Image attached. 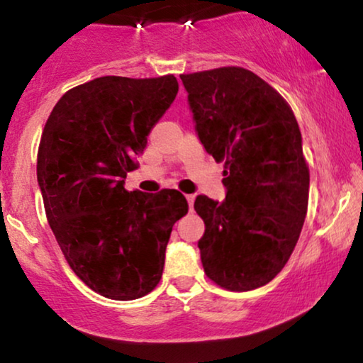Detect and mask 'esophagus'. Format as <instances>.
<instances>
[{"label":"esophagus","mask_w":363,"mask_h":363,"mask_svg":"<svg viewBox=\"0 0 363 363\" xmlns=\"http://www.w3.org/2000/svg\"><path fill=\"white\" fill-rule=\"evenodd\" d=\"M186 201L188 206H190V211L193 210V201H195V195H186Z\"/></svg>","instance_id":"34e87169"}]
</instances>
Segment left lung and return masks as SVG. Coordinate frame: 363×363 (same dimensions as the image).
<instances>
[{
  "label": "left lung",
  "mask_w": 363,
  "mask_h": 363,
  "mask_svg": "<svg viewBox=\"0 0 363 363\" xmlns=\"http://www.w3.org/2000/svg\"><path fill=\"white\" fill-rule=\"evenodd\" d=\"M180 79L201 145L225 162L226 200H195L205 221L203 269L225 289H256L284 267L306 220L309 168L299 125L284 99L247 69Z\"/></svg>",
  "instance_id": "left-lung-1"
}]
</instances>
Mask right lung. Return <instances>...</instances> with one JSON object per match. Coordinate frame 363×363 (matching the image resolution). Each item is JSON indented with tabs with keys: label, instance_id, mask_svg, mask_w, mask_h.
<instances>
[{
	"label": "right lung",
	"instance_id": "right-lung-1",
	"mask_svg": "<svg viewBox=\"0 0 363 363\" xmlns=\"http://www.w3.org/2000/svg\"><path fill=\"white\" fill-rule=\"evenodd\" d=\"M177 92L175 76L97 77L64 94L44 125L38 183L49 226L79 279L107 299L155 289L172 228L188 211L177 190H125Z\"/></svg>",
	"mask_w": 363,
	"mask_h": 363
}]
</instances>
